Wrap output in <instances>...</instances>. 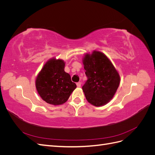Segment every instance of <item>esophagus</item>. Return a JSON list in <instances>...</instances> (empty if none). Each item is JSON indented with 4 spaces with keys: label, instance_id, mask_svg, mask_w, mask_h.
I'll use <instances>...</instances> for the list:
<instances>
[{
    "label": "esophagus",
    "instance_id": "obj_1",
    "mask_svg": "<svg viewBox=\"0 0 155 155\" xmlns=\"http://www.w3.org/2000/svg\"><path fill=\"white\" fill-rule=\"evenodd\" d=\"M76 85H77V87H81V82H78V83H76Z\"/></svg>",
    "mask_w": 155,
    "mask_h": 155
}]
</instances>
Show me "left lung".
Returning a JSON list of instances; mask_svg holds the SVG:
<instances>
[{
    "instance_id": "8db88e82",
    "label": "left lung",
    "mask_w": 155,
    "mask_h": 155,
    "mask_svg": "<svg viewBox=\"0 0 155 155\" xmlns=\"http://www.w3.org/2000/svg\"><path fill=\"white\" fill-rule=\"evenodd\" d=\"M87 80L82 87L87 100L100 107L107 104L118 89L120 78L113 64L105 55L94 51L83 59Z\"/></svg>"
}]
</instances>
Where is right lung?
I'll return each instance as SVG.
<instances>
[{
  "label": "right lung",
  "mask_w": 155,
  "mask_h": 155,
  "mask_svg": "<svg viewBox=\"0 0 155 155\" xmlns=\"http://www.w3.org/2000/svg\"><path fill=\"white\" fill-rule=\"evenodd\" d=\"M64 64L61 59L49 60L37 77V91L42 99L49 104H64L76 88L69 74L64 72Z\"/></svg>",
  "instance_id": "obj_1"
}]
</instances>
